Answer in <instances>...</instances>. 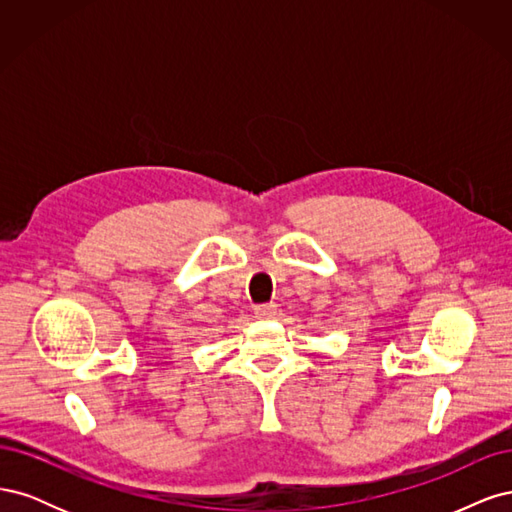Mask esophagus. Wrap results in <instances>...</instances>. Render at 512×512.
<instances>
[{
	"mask_svg": "<svg viewBox=\"0 0 512 512\" xmlns=\"http://www.w3.org/2000/svg\"><path fill=\"white\" fill-rule=\"evenodd\" d=\"M275 303H265V305H256L254 314L256 318H273L275 316Z\"/></svg>",
	"mask_w": 512,
	"mask_h": 512,
	"instance_id": "34e87169",
	"label": "esophagus"
}]
</instances>
